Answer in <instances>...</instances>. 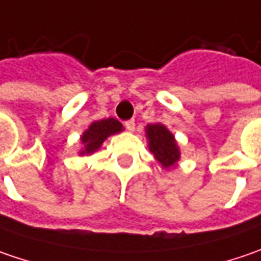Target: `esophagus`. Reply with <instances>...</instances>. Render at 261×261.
Returning a JSON list of instances; mask_svg holds the SVG:
<instances>
[{
    "instance_id": "34e87169",
    "label": "esophagus",
    "mask_w": 261,
    "mask_h": 261,
    "mask_svg": "<svg viewBox=\"0 0 261 261\" xmlns=\"http://www.w3.org/2000/svg\"><path fill=\"white\" fill-rule=\"evenodd\" d=\"M124 125H125V128H127L128 131H134V128H136V122H134L133 119L125 121V122H124Z\"/></svg>"
}]
</instances>
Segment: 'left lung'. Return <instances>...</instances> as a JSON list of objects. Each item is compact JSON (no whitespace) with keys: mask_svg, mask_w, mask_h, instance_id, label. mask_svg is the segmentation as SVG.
Instances as JSON below:
<instances>
[{"mask_svg":"<svg viewBox=\"0 0 261 261\" xmlns=\"http://www.w3.org/2000/svg\"><path fill=\"white\" fill-rule=\"evenodd\" d=\"M149 139V149L164 168L174 166L179 159V149L176 146L174 136L166 130L162 124H150L146 127Z\"/></svg>","mask_w":261,"mask_h":261,"instance_id":"left-lung-1","label":"left lung"}]
</instances>
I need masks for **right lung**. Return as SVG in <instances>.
<instances>
[{"instance_id": "right-lung-1", "label": "right lung", "mask_w": 261, "mask_h": 261, "mask_svg": "<svg viewBox=\"0 0 261 261\" xmlns=\"http://www.w3.org/2000/svg\"><path fill=\"white\" fill-rule=\"evenodd\" d=\"M122 130V124L118 119L115 118H107L100 119V121H95L90 124V127L83 133L82 136V143H83V150L80 154H89L93 153L100 147V144L105 142V139L117 134Z\"/></svg>"}]
</instances>
